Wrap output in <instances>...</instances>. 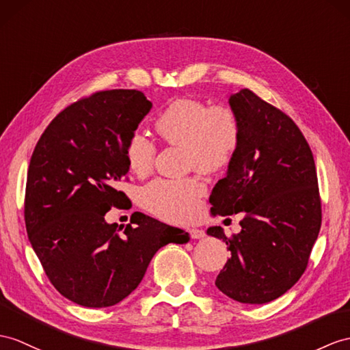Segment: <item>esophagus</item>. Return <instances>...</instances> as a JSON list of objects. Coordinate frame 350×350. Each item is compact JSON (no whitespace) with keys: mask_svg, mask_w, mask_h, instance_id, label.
<instances>
[{"mask_svg":"<svg viewBox=\"0 0 350 350\" xmlns=\"http://www.w3.org/2000/svg\"><path fill=\"white\" fill-rule=\"evenodd\" d=\"M189 234H190L191 239H202V237L206 236L204 230H202V228H190Z\"/></svg>","mask_w":350,"mask_h":350,"instance_id":"34e87169","label":"esophagus"}]
</instances>
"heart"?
Wrapping results in <instances>:
<instances>
[{"instance_id": "obj_1", "label": "heart", "mask_w": 350, "mask_h": 350, "mask_svg": "<svg viewBox=\"0 0 350 350\" xmlns=\"http://www.w3.org/2000/svg\"><path fill=\"white\" fill-rule=\"evenodd\" d=\"M160 138L187 150V166L218 172L234 159L241 146L242 126L236 111L226 104L212 105L194 98H176L156 117ZM156 144L141 132L131 135L126 146L129 167L138 175L150 172ZM206 187L196 176L185 180H156L142 190V203L152 214L176 223L199 214Z\"/></svg>"}]
</instances>
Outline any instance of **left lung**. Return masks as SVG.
Returning a JSON list of instances; mask_svg holds the SVG:
<instances>
[{
    "label": "left lung",
    "instance_id": "1",
    "mask_svg": "<svg viewBox=\"0 0 350 350\" xmlns=\"http://www.w3.org/2000/svg\"><path fill=\"white\" fill-rule=\"evenodd\" d=\"M241 118V146L209 198L214 215L242 214L239 234H208L232 252L215 285L239 303L262 304L285 294L308 267L322 209L308 141L293 118L250 89L230 96Z\"/></svg>",
    "mask_w": 350,
    "mask_h": 350
}]
</instances>
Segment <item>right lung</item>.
<instances>
[{"mask_svg": "<svg viewBox=\"0 0 350 350\" xmlns=\"http://www.w3.org/2000/svg\"><path fill=\"white\" fill-rule=\"evenodd\" d=\"M151 107L139 90L95 92L62 109L33 148L25 191L29 242L52 285L84 308L122 301L161 246L189 242L184 230L141 212L124 230L105 221L129 202L117 183L127 181V141Z\"/></svg>", "mask_w": 350, "mask_h": 350, "instance_id": "1", "label": "right lung"}]
</instances>
